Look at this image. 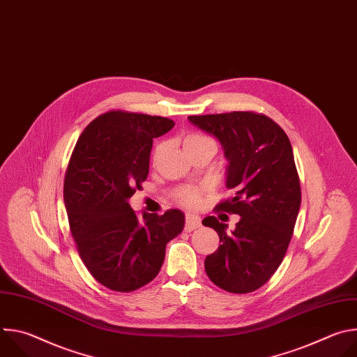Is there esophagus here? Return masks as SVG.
<instances>
[{
    "instance_id": "34e87169",
    "label": "esophagus",
    "mask_w": 357,
    "mask_h": 357,
    "mask_svg": "<svg viewBox=\"0 0 357 357\" xmlns=\"http://www.w3.org/2000/svg\"><path fill=\"white\" fill-rule=\"evenodd\" d=\"M200 218L197 215H192V213H188L186 218H185V230L186 231H192L197 227H200Z\"/></svg>"
}]
</instances>
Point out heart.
<instances>
[{"label":"heart","mask_w":357,"mask_h":357,"mask_svg":"<svg viewBox=\"0 0 357 357\" xmlns=\"http://www.w3.org/2000/svg\"><path fill=\"white\" fill-rule=\"evenodd\" d=\"M212 139L206 135L203 134H199V132H188L183 138V145L188 149H192L195 146H199L202 144H206V142H211ZM164 149V144H158L155 146V151H154V160H157L161 152ZM203 192H205V189L203 188H183L179 193H178V200L181 205L183 206H189V208H193V206H197L199 202H200V197L203 195Z\"/></svg>","instance_id":"obj_1"}]
</instances>
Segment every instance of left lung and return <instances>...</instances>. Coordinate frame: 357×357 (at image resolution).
Returning <instances> with one entry per match:
<instances>
[{"label": "left lung", "instance_id": "obj_1", "mask_svg": "<svg viewBox=\"0 0 357 357\" xmlns=\"http://www.w3.org/2000/svg\"><path fill=\"white\" fill-rule=\"evenodd\" d=\"M192 124L215 135L229 160L226 188L233 196L216 211L240 216L236 229L208 216L219 248L205 260L209 280L233 294L263 287L282 263L301 206V185L285 131L256 112L189 116Z\"/></svg>", "mask_w": 357, "mask_h": 357}]
</instances>
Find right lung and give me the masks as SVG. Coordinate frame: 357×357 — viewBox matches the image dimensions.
Segmentation results:
<instances>
[{
	"label": "right lung",
	"mask_w": 357,
	"mask_h": 357,
	"mask_svg": "<svg viewBox=\"0 0 357 357\" xmlns=\"http://www.w3.org/2000/svg\"><path fill=\"white\" fill-rule=\"evenodd\" d=\"M174 126L167 117L112 110L73 148L63 183L70 233L89 273L112 291L131 292L154 280L167 243L183 229L178 209L141 220L128 205L148 176L152 139Z\"/></svg>",
	"instance_id": "right-lung-1"
}]
</instances>
